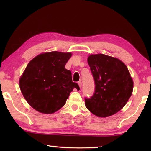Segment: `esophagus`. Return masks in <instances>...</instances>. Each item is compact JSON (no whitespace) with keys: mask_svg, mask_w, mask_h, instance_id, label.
Instances as JSON below:
<instances>
[{"mask_svg":"<svg viewBox=\"0 0 151 151\" xmlns=\"http://www.w3.org/2000/svg\"><path fill=\"white\" fill-rule=\"evenodd\" d=\"M78 86H79L80 88H82V82H81V81L78 82Z\"/></svg>","mask_w":151,"mask_h":151,"instance_id":"obj_1","label":"esophagus"}]
</instances>
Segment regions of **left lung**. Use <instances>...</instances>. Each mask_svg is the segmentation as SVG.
Returning a JSON list of instances; mask_svg holds the SVG:
<instances>
[{
    "instance_id": "obj_1",
    "label": "left lung",
    "mask_w": 151,
    "mask_h": 151,
    "mask_svg": "<svg viewBox=\"0 0 151 151\" xmlns=\"http://www.w3.org/2000/svg\"><path fill=\"white\" fill-rule=\"evenodd\" d=\"M88 62L95 81V92L85 98V106L92 114L107 117L116 114L129 101L133 81L125 64L105 54H91Z\"/></svg>"
}]
</instances>
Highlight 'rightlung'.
I'll return each instance as SVG.
<instances>
[{"label":"right lung","mask_w":151,"mask_h":151,"mask_svg":"<svg viewBox=\"0 0 151 151\" xmlns=\"http://www.w3.org/2000/svg\"><path fill=\"white\" fill-rule=\"evenodd\" d=\"M71 55L53 51L41 54L28 63L19 86L24 99L36 110L54 113L65 105L74 88L80 89L72 81L71 72L65 68Z\"/></svg>","instance_id":"obj_1"}]
</instances>
